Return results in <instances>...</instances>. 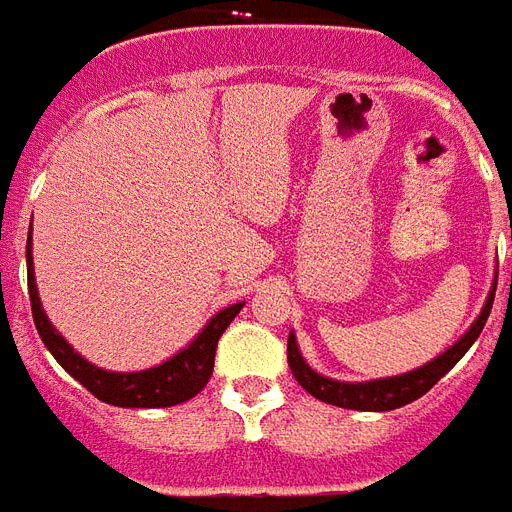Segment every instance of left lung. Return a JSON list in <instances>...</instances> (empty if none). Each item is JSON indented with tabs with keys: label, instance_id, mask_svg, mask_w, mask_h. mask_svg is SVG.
<instances>
[{
	"label": "left lung",
	"instance_id": "8db88e82",
	"mask_svg": "<svg viewBox=\"0 0 512 512\" xmlns=\"http://www.w3.org/2000/svg\"><path fill=\"white\" fill-rule=\"evenodd\" d=\"M494 290H497V285L491 287V295L486 298V306H483V312L478 314V320L469 325V331L464 333L450 350H445L439 358L429 361L426 366H420L415 372L372 382L331 380V377H323V374L314 372L312 366L304 361V355L298 350L293 333L287 336V363H290V372H293V377L298 380V385H301L306 393H312L314 399L325 401V404H336V407H344V410L388 412L396 410V407H404V404L420 399L423 393H429L431 388H434V385H437V382L464 358V352L475 344V339H478L480 331H483V325H486L488 314H491Z\"/></svg>",
	"mask_w": 512,
	"mask_h": 512
}]
</instances>
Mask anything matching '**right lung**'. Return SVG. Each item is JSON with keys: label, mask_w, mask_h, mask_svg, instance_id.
I'll use <instances>...</instances> for the list:
<instances>
[{"label": "right lung", "mask_w": 512, "mask_h": 512, "mask_svg": "<svg viewBox=\"0 0 512 512\" xmlns=\"http://www.w3.org/2000/svg\"><path fill=\"white\" fill-rule=\"evenodd\" d=\"M26 279H29L34 325H37V333H40L45 347L51 350L56 361L62 363L64 372L81 382L92 396H97L105 404H113V407H138V410H143V407H173V404L198 396L214 372L219 336L225 333L227 325L233 323V317L244 306L233 304L214 314L189 347L176 352L173 358L154 366V369H146V372H105L100 366L81 358L70 344L64 342V336L51 325V320L45 317L40 295H37V282H34L32 233L26 241Z\"/></svg>", "instance_id": "1"}]
</instances>
